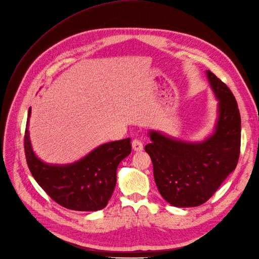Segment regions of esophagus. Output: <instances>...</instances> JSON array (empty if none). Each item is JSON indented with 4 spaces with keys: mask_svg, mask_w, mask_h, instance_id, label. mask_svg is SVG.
Segmentation results:
<instances>
[{
    "mask_svg": "<svg viewBox=\"0 0 259 259\" xmlns=\"http://www.w3.org/2000/svg\"><path fill=\"white\" fill-rule=\"evenodd\" d=\"M132 147H133V150L136 151V152H141L143 150V144L140 140L138 139H134L133 142H132Z\"/></svg>",
    "mask_w": 259,
    "mask_h": 259,
    "instance_id": "esophagus-1",
    "label": "esophagus"
}]
</instances>
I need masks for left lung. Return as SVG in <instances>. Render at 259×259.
<instances>
[{
	"label": "left lung",
	"mask_w": 259,
	"mask_h": 259,
	"mask_svg": "<svg viewBox=\"0 0 259 259\" xmlns=\"http://www.w3.org/2000/svg\"><path fill=\"white\" fill-rule=\"evenodd\" d=\"M206 74L219 101L211 135L201 142H185L151 131L152 142L144 148L159 193L177 207H194L209 200L239 159L241 118L236 99L212 72Z\"/></svg>",
	"instance_id": "left-lung-1"
}]
</instances>
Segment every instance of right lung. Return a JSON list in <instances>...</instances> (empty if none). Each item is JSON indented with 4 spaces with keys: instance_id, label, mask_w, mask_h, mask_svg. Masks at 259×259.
<instances>
[{
    "instance_id": "obj_1",
    "label": "right lung",
    "mask_w": 259,
    "mask_h": 259,
    "mask_svg": "<svg viewBox=\"0 0 259 259\" xmlns=\"http://www.w3.org/2000/svg\"><path fill=\"white\" fill-rule=\"evenodd\" d=\"M26 121L24 150L28 169L51 199L72 210L97 211L107 205L117 183V168L132 152L131 139L104 143L73 163L40 160L32 149Z\"/></svg>"
}]
</instances>
